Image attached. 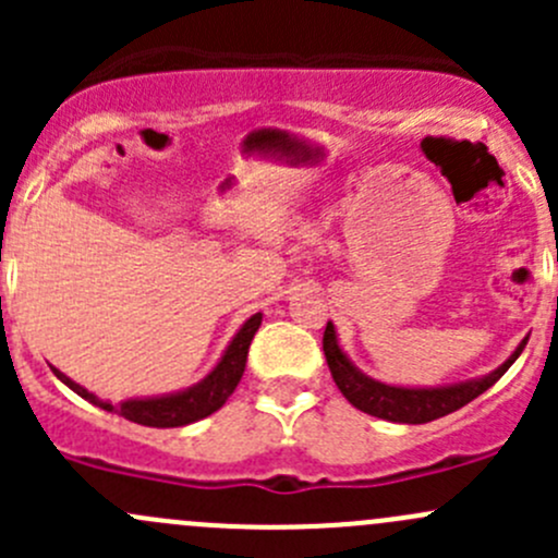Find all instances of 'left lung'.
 Instances as JSON below:
<instances>
[{
  "instance_id": "1",
  "label": "left lung",
  "mask_w": 558,
  "mask_h": 558,
  "mask_svg": "<svg viewBox=\"0 0 558 558\" xmlns=\"http://www.w3.org/2000/svg\"><path fill=\"white\" fill-rule=\"evenodd\" d=\"M526 340L515 348L513 356H510L502 367L488 373L486 378L466 380V384L442 386V388H397V386H386V384H378V380L367 378V375L359 373V369L348 362L345 353L340 351L335 326L331 324H326V331H324V356H326V364H329L331 378H335L337 388H340L342 397H345L356 410L375 415V418L397 421V424H429V421L442 418V415L464 408L466 402H472V399L481 397L486 388L497 384V380L508 373L510 364L521 356Z\"/></svg>"
}]
</instances>
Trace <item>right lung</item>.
I'll list each match as a JSON object with an SVG mask.
<instances>
[{
	"mask_svg": "<svg viewBox=\"0 0 558 558\" xmlns=\"http://www.w3.org/2000/svg\"><path fill=\"white\" fill-rule=\"evenodd\" d=\"M262 326V313L251 315L245 320L243 329L234 335V340L229 342L227 353L221 356V362L216 364L210 375L205 380H199L196 386L185 388L180 393H170V397H154V399H126V402H102V399L94 397L92 391H86L83 386H77L75 380L66 378L64 373L53 369L56 378L61 384H66L77 397L88 399L97 408L110 410V413L123 415L126 421H134V424L143 426H156V429H170V426H185L194 424V421L207 418L210 413H216L218 408H223L232 391L238 388L240 378L245 373V362H247V348H251L253 335Z\"/></svg>",
	"mask_w": 558,
	"mask_h": 558,
	"instance_id": "right-lung-1",
	"label": "right lung"
}]
</instances>
